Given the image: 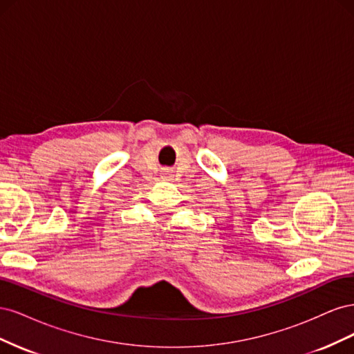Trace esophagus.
I'll return each mask as SVG.
<instances>
[{
    "label": "esophagus",
    "instance_id": "34e87169",
    "mask_svg": "<svg viewBox=\"0 0 354 354\" xmlns=\"http://www.w3.org/2000/svg\"><path fill=\"white\" fill-rule=\"evenodd\" d=\"M164 176H165V177H168V178H169V173H164Z\"/></svg>",
    "mask_w": 354,
    "mask_h": 354
}]
</instances>
